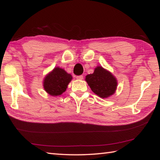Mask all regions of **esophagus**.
Masks as SVG:
<instances>
[{
	"mask_svg": "<svg viewBox=\"0 0 160 160\" xmlns=\"http://www.w3.org/2000/svg\"><path fill=\"white\" fill-rule=\"evenodd\" d=\"M76 79H78V80H82L83 79V76H76Z\"/></svg>",
	"mask_w": 160,
	"mask_h": 160,
	"instance_id": "34e87169",
	"label": "esophagus"
}]
</instances>
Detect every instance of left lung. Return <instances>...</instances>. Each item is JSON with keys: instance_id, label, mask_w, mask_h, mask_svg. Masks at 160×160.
Listing matches in <instances>:
<instances>
[{"instance_id": "1", "label": "left lung", "mask_w": 160, "mask_h": 160, "mask_svg": "<svg viewBox=\"0 0 160 160\" xmlns=\"http://www.w3.org/2000/svg\"><path fill=\"white\" fill-rule=\"evenodd\" d=\"M85 80L91 91L101 98H107L117 89L118 80L109 71L98 66L92 74H88Z\"/></svg>"}]
</instances>
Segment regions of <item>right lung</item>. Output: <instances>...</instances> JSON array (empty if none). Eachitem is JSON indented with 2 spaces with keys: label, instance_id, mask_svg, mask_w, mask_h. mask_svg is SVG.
I'll return each mask as SVG.
<instances>
[{
  "label": "right lung",
  "instance_id": "add662e5",
  "mask_svg": "<svg viewBox=\"0 0 160 160\" xmlns=\"http://www.w3.org/2000/svg\"><path fill=\"white\" fill-rule=\"evenodd\" d=\"M72 78V76L64 69L56 67L43 79V88L50 96H58L67 90Z\"/></svg>",
  "mask_w": 160,
  "mask_h": 160
}]
</instances>
